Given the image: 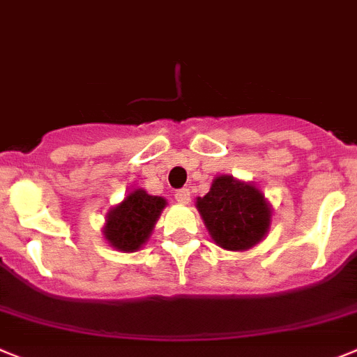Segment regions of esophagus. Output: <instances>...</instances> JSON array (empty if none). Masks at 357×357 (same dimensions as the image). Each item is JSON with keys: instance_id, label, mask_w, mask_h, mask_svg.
<instances>
[{"instance_id": "esophagus-1", "label": "esophagus", "mask_w": 357, "mask_h": 357, "mask_svg": "<svg viewBox=\"0 0 357 357\" xmlns=\"http://www.w3.org/2000/svg\"><path fill=\"white\" fill-rule=\"evenodd\" d=\"M174 199L179 204H188L190 202V190L188 188H179L174 192Z\"/></svg>"}]
</instances>
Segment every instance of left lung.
<instances>
[{"mask_svg": "<svg viewBox=\"0 0 357 357\" xmlns=\"http://www.w3.org/2000/svg\"><path fill=\"white\" fill-rule=\"evenodd\" d=\"M208 233L218 247L247 250L265 238L271 227L272 210L265 195L252 183L233 176H218L204 197H197Z\"/></svg>", "mask_w": 357, "mask_h": 357, "instance_id": "8db88e82", "label": "left lung"}]
</instances>
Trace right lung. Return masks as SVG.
Returning a JSON list of instances; mask_svg holds the SVG:
<instances>
[{
    "instance_id": "obj_1",
    "label": "right lung",
    "mask_w": 357,
    "mask_h": 357,
    "mask_svg": "<svg viewBox=\"0 0 357 357\" xmlns=\"http://www.w3.org/2000/svg\"><path fill=\"white\" fill-rule=\"evenodd\" d=\"M167 201L158 195H149L142 188H135L123 202L107 213L102 234L114 249L123 252L139 250L153 233Z\"/></svg>"
}]
</instances>
